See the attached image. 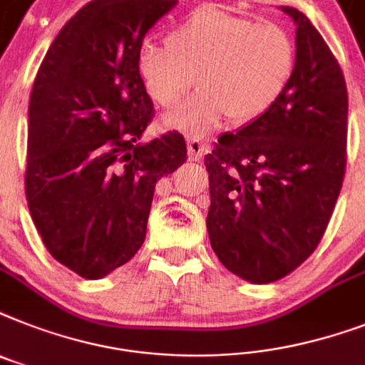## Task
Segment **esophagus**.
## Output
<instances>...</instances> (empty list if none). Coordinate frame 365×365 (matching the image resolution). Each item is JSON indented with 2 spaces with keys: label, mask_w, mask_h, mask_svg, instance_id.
Instances as JSON below:
<instances>
[{
  "label": "esophagus",
  "mask_w": 365,
  "mask_h": 365,
  "mask_svg": "<svg viewBox=\"0 0 365 365\" xmlns=\"http://www.w3.org/2000/svg\"><path fill=\"white\" fill-rule=\"evenodd\" d=\"M208 152V144L198 138V136H192V138H187V153L191 161H198L202 159L204 153Z\"/></svg>",
  "instance_id": "1"
}]
</instances>
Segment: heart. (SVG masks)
I'll return each instance as SVG.
<instances>
[{
  "label": "heart",
  "instance_id": "1",
  "mask_svg": "<svg viewBox=\"0 0 365 365\" xmlns=\"http://www.w3.org/2000/svg\"><path fill=\"white\" fill-rule=\"evenodd\" d=\"M294 61L285 29L213 7L187 14L168 31L167 46L142 43L135 59L144 90L163 108L176 106L197 76L200 91L165 120L191 135L227 115L234 125L262 118L289 86Z\"/></svg>",
  "mask_w": 365,
  "mask_h": 365
}]
</instances>
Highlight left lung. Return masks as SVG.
Here are the masks:
<instances>
[{
	"instance_id": "8db88e82",
	"label": "left lung",
	"mask_w": 365,
	"mask_h": 365,
	"mask_svg": "<svg viewBox=\"0 0 365 365\" xmlns=\"http://www.w3.org/2000/svg\"><path fill=\"white\" fill-rule=\"evenodd\" d=\"M283 96L262 118L219 136L210 174V244L221 264L264 285L317 250L345 176L349 97L341 67L306 14Z\"/></svg>"
}]
</instances>
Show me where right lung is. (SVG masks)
<instances>
[{"label": "right lung", "instance_id": "obj_1", "mask_svg": "<svg viewBox=\"0 0 365 365\" xmlns=\"http://www.w3.org/2000/svg\"><path fill=\"white\" fill-rule=\"evenodd\" d=\"M178 0H93L50 44L29 97L26 198L44 247L84 279L135 257L155 183L185 163L180 133L142 135L153 103L136 50Z\"/></svg>", "mask_w": 365, "mask_h": 365}]
</instances>
